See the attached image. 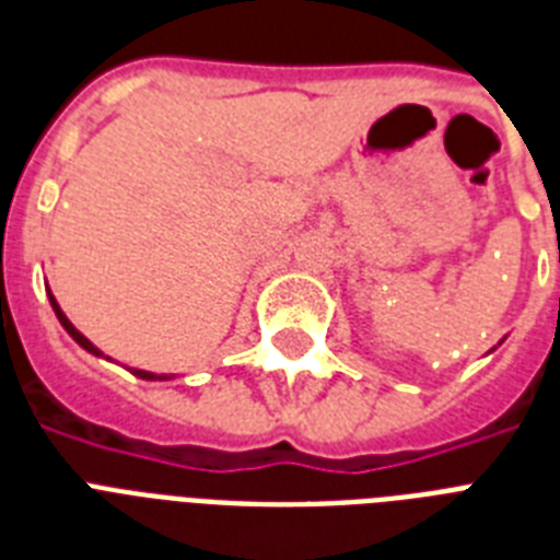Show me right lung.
I'll use <instances>...</instances> for the list:
<instances>
[{
  "label": "right lung",
  "instance_id": "1",
  "mask_svg": "<svg viewBox=\"0 0 560 560\" xmlns=\"http://www.w3.org/2000/svg\"><path fill=\"white\" fill-rule=\"evenodd\" d=\"M48 302H51V307H55L57 319H60V325H63V328H66V334H69V337H72V340L78 342V346H81V349H86V351H90V354H98V358H104V354H101V351L95 349V346H92V342L86 340V337H83V334L78 331V328H74V325L69 323V319H66V314H63V311H60V305H57V299L51 296V290H48ZM133 374H139V377H144V381H165V374L142 372V369H133Z\"/></svg>",
  "mask_w": 560,
  "mask_h": 560
}]
</instances>
